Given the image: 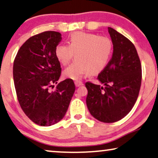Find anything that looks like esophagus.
Here are the masks:
<instances>
[{
  "mask_svg": "<svg viewBox=\"0 0 158 158\" xmlns=\"http://www.w3.org/2000/svg\"><path fill=\"white\" fill-rule=\"evenodd\" d=\"M74 84H75V86H76L77 87H78V86L83 85V83H82V82L80 81H74Z\"/></svg>",
  "mask_w": 158,
  "mask_h": 158,
  "instance_id": "obj_1",
  "label": "esophagus"
}]
</instances>
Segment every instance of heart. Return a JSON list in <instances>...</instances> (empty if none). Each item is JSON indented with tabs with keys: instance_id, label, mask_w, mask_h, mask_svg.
<instances>
[{
	"instance_id": "1",
	"label": "heart",
	"mask_w": 158,
	"mask_h": 158,
	"mask_svg": "<svg viewBox=\"0 0 158 158\" xmlns=\"http://www.w3.org/2000/svg\"><path fill=\"white\" fill-rule=\"evenodd\" d=\"M67 44H59L55 48V56L62 65L76 59L63 74L66 78L80 80L89 73L96 74L108 65L113 52V44L110 38L81 31L70 35Z\"/></svg>"
}]
</instances>
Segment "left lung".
I'll use <instances>...</instances> for the list:
<instances>
[{
    "label": "left lung",
    "instance_id": "1",
    "mask_svg": "<svg viewBox=\"0 0 158 158\" xmlns=\"http://www.w3.org/2000/svg\"><path fill=\"white\" fill-rule=\"evenodd\" d=\"M113 44L112 57L98 75L104 87L86 82V105L99 121L112 123L132 110L138 97L142 81L140 60L134 44L123 34L109 27Z\"/></svg>",
    "mask_w": 158,
    "mask_h": 158
}]
</instances>
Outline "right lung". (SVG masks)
Masks as SVG:
<instances>
[{
    "instance_id": "right-lung-1",
    "label": "right lung",
    "mask_w": 158,
    "mask_h": 158,
    "mask_svg": "<svg viewBox=\"0 0 158 158\" xmlns=\"http://www.w3.org/2000/svg\"><path fill=\"white\" fill-rule=\"evenodd\" d=\"M61 41L59 32L44 31L29 38L13 62V81L20 106L26 116L41 126H51L65 115L75 91L72 79L58 84L61 73L55 48Z\"/></svg>"
}]
</instances>
